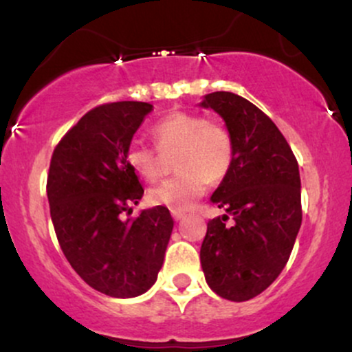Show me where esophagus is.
Wrapping results in <instances>:
<instances>
[{
    "label": "esophagus",
    "mask_w": 352,
    "mask_h": 352,
    "mask_svg": "<svg viewBox=\"0 0 352 352\" xmlns=\"http://www.w3.org/2000/svg\"><path fill=\"white\" fill-rule=\"evenodd\" d=\"M172 217H173V220H175V221H180V220H184L185 213H182V212H172Z\"/></svg>",
    "instance_id": "esophagus-1"
}]
</instances>
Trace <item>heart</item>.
<instances>
[{"instance_id": "obj_1", "label": "heart", "mask_w": 352, "mask_h": 352, "mask_svg": "<svg viewBox=\"0 0 352 352\" xmlns=\"http://www.w3.org/2000/svg\"><path fill=\"white\" fill-rule=\"evenodd\" d=\"M152 135L157 148L135 139L125 151L127 164L145 180H155L162 173L164 155H177L179 173L148 190L152 204L185 212L204 195L210 182L225 179L232 168V134L223 124L204 114L173 112L153 125Z\"/></svg>"}]
</instances>
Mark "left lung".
I'll return each mask as SVG.
<instances>
[{"label":"left lung","mask_w":352,"mask_h":352,"mask_svg":"<svg viewBox=\"0 0 352 352\" xmlns=\"http://www.w3.org/2000/svg\"><path fill=\"white\" fill-rule=\"evenodd\" d=\"M213 109L232 134L233 164L210 201L225 210L208 221L200 263L210 288L230 301H248L283 272L301 227L300 168L280 129L233 92H212ZM232 216V226L224 221Z\"/></svg>","instance_id":"1"}]
</instances>
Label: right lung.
Instances as JSON below:
<instances>
[{
	"label": "right lung",
	"instance_id": "right-lung-1",
	"mask_svg": "<svg viewBox=\"0 0 352 352\" xmlns=\"http://www.w3.org/2000/svg\"><path fill=\"white\" fill-rule=\"evenodd\" d=\"M151 111L135 100L92 109L60 139L50 165L47 200L60 250L91 288L112 298L152 288L172 235L162 205L122 220L144 195L125 151Z\"/></svg>",
	"mask_w": 352,
	"mask_h": 352
}]
</instances>
